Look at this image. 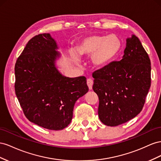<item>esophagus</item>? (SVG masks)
Wrapping results in <instances>:
<instances>
[{"instance_id": "esophagus-1", "label": "esophagus", "mask_w": 161, "mask_h": 161, "mask_svg": "<svg viewBox=\"0 0 161 161\" xmlns=\"http://www.w3.org/2000/svg\"><path fill=\"white\" fill-rule=\"evenodd\" d=\"M93 80L92 79H88V80H87V84H88V88L90 90H92V86H93Z\"/></svg>"}]
</instances>
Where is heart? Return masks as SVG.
I'll return each instance as SVG.
<instances>
[{"mask_svg": "<svg viewBox=\"0 0 161 161\" xmlns=\"http://www.w3.org/2000/svg\"><path fill=\"white\" fill-rule=\"evenodd\" d=\"M121 48V40L116 35H92L81 40L76 51L81 57L91 56L93 65L101 68L111 63L120 53ZM78 55L74 51H71V57L75 63L80 62Z\"/></svg>", "mask_w": 161, "mask_h": 161, "instance_id": "heart-1", "label": "heart"}]
</instances>
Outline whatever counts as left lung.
<instances>
[{"label":"left lung","instance_id":"left-lung-1","mask_svg":"<svg viewBox=\"0 0 161 161\" xmlns=\"http://www.w3.org/2000/svg\"><path fill=\"white\" fill-rule=\"evenodd\" d=\"M150 60L138 38L126 39L121 60L93 73L92 88L99 98L98 117L107 126H117L142 110L150 87Z\"/></svg>","mask_w":161,"mask_h":161}]
</instances>
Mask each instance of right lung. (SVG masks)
I'll list each match as a JSON object with an SVG mask.
<instances>
[{
  "mask_svg": "<svg viewBox=\"0 0 161 161\" xmlns=\"http://www.w3.org/2000/svg\"><path fill=\"white\" fill-rule=\"evenodd\" d=\"M50 34L32 38L15 66V90L28 120L50 130H61L72 120L78 98L88 92L84 76L68 77L56 67L61 57Z\"/></svg>",
  "mask_w": 161,
  "mask_h": 161,
  "instance_id": "1",
  "label": "right lung"
}]
</instances>
